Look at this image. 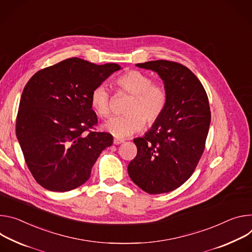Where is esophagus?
<instances>
[{
    "label": "esophagus",
    "mask_w": 252,
    "mask_h": 252,
    "mask_svg": "<svg viewBox=\"0 0 252 252\" xmlns=\"http://www.w3.org/2000/svg\"><path fill=\"white\" fill-rule=\"evenodd\" d=\"M113 142H114V144H115V145H119V144L123 143L124 141H123V140H120V139H117V138H115Z\"/></svg>",
    "instance_id": "34e87169"
}]
</instances>
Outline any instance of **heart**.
Segmentation results:
<instances>
[{
    "label": "heart",
    "instance_id": "heart-1",
    "mask_svg": "<svg viewBox=\"0 0 252 252\" xmlns=\"http://www.w3.org/2000/svg\"><path fill=\"white\" fill-rule=\"evenodd\" d=\"M120 91L132 96L127 106L126 116L113 117L103 128L117 138H125L137 133L146 125L155 124L165 111L168 94L162 85L153 84L152 78L140 71L131 70L116 80ZM90 103L96 113L106 118L111 113V95L105 85L95 87L90 95Z\"/></svg>",
    "mask_w": 252,
    "mask_h": 252
}]
</instances>
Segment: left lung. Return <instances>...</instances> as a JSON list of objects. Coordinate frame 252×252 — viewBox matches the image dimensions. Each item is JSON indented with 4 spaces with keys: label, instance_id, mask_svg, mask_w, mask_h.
I'll list each match as a JSON object with an SVG mask.
<instances>
[{
    "label": "left lung",
    "instance_id": "8db88e82",
    "mask_svg": "<svg viewBox=\"0 0 252 252\" xmlns=\"http://www.w3.org/2000/svg\"><path fill=\"white\" fill-rule=\"evenodd\" d=\"M136 66L160 76L168 101L145 136L133 140L137 155L128 174L149 194L167 193L189 179L202 156L211 120L208 97L199 79L179 63L157 60Z\"/></svg>",
    "mask_w": 252,
    "mask_h": 252
}]
</instances>
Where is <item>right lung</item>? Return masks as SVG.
<instances>
[{"label": "right lung", "mask_w": 252, "mask_h": 252, "mask_svg": "<svg viewBox=\"0 0 252 252\" xmlns=\"http://www.w3.org/2000/svg\"><path fill=\"white\" fill-rule=\"evenodd\" d=\"M120 69L70 58L38 71L26 84L16 134L28 168L44 188L65 192L81 186L113 143L111 134L90 130L98 123L90 95Z\"/></svg>", "instance_id": "1"}]
</instances>
